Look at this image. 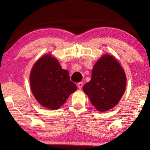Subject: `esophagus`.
<instances>
[{
  "label": "esophagus",
  "instance_id": "34e87169",
  "mask_svg": "<svg viewBox=\"0 0 150 150\" xmlns=\"http://www.w3.org/2000/svg\"><path fill=\"white\" fill-rule=\"evenodd\" d=\"M77 87H78L79 88V89H81V88H82V87H83V82L79 83L77 84Z\"/></svg>",
  "mask_w": 150,
  "mask_h": 150
}]
</instances>
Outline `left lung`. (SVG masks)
<instances>
[{"instance_id":"1","label":"left lung","mask_w":150,"mask_h":150,"mask_svg":"<svg viewBox=\"0 0 150 150\" xmlns=\"http://www.w3.org/2000/svg\"><path fill=\"white\" fill-rule=\"evenodd\" d=\"M126 86L123 68L117 59L106 54L94 65L91 79L83 86V89L96 110L103 112L117 105Z\"/></svg>"}]
</instances>
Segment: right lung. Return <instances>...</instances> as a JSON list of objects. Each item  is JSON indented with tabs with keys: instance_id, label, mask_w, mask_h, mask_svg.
Masks as SVG:
<instances>
[{
	"instance_id": "1",
	"label": "right lung",
	"mask_w": 150,
	"mask_h": 150,
	"mask_svg": "<svg viewBox=\"0 0 150 150\" xmlns=\"http://www.w3.org/2000/svg\"><path fill=\"white\" fill-rule=\"evenodd\" d=\"M35 99L44 107L56 110L77 89L70 81L68 71L63 69L56 58L46 54L35 63L30 77Z\"/></svg>"
}]
</instances>
